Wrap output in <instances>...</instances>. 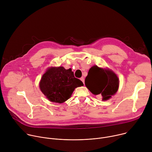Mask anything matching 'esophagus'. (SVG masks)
Segmentation results:
<instances>
[{
	"label": "esophagus",
	"instance_id": "34e87169",
	"mask_svg": "<svg viewBox=\"0 0 152 152\" xmlns=\"http://www.w3.org/2000/svg\"><path fill=\"white\" fill-rule=\"evenodd\" d=\"M80 80H81V81H82V82H83V84H84V83H85V79H84L83 77H81L80 78Z\"/></svg>",
	"mask_w": 152,
	"mask_h": 152
}]
</instances>
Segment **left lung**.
<instances>
[{
	"mask_svg": "<svg viewBox=\"0 0 152 152\" xmlns=\"http://www.w3.org/2000/svg\"><path fill=\"white\" fill-rule=\"evenodd\" d=\"M85 83L93 94L100 95L103 100H106L117 91L119 80L113 71L94 66L89 70Z\"/></svg>",
	"mask_w": 152,
	"mask_h": 152,
	"instance_id": "8db88e82",
	"label": "left lung"
}]
</instances>
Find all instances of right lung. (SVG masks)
Segmentation results:
<instances>
[{"label": "right lung", "mask_w": 152, "mask_h": 152, "mask_svg": "<svg viewBox=\"0 0 152 152\" xmlns=\"http://www.w3.org/2000/svg\"><path fill=\"white\" fill-rule=\"evenodd\" d=\"M82 85L71 69L66 70L63 67L49 69L39 82L40 90L48 100L59 103L68 100L75 89Z\"/></svg>", "instance_id": "1"}]
</instances>
